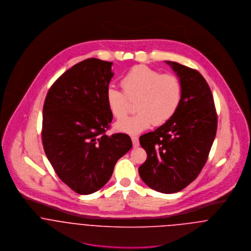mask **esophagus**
<instances>
[{
  "label": "esophagus",
  "instance_id": "34e87169",
  "mask_svg": "<svg viewBox=\"0 0 251 251\" xmlns=\"http://www.w3.org/2000/svg\"><path fill=\"white\" fill-rule=\"evenodd\" d=\"M131 140H132V144L134 148L139 147V138L137 136H131Z\"/></svg>",
  "mask_w": 251,
  "mask_h": 251
}]
</instances>
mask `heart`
I'll return each instance as SVG.
<instances>
[{
    "mask_svg": "<svg viewBox=\"0 0 251 251\" xmlns=\"http://www.w3.org/2000/svg\"><path fill=\"white\" fill-rule=\"evenodd\" d=\"M123 91L109 86L105 100L111 115L122 120L130 111V100H136L138 112L116 125L119 131L138 134L151 125L162 126L174 117L182 97L179 78L150 67H133L122 79Z\"/></svg>",
    "mask_w": 251,
    "mask_h": 251,
    "instance_id": "heart-1",
    "label": "heart"
}]
</instances>
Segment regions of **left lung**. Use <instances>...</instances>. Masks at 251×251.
Masks as SVG:
<instances>
[{
	"label": "left lung",
	"instance_id": "1",
	"mask_svg": "<svg viewBox=\"0 0 251 251\" xmlns=\"http://www.w3.org/2000/svg\"><path fill=\"white\" fill-rule=\"evenodd\" d=\"M182 86L179 109L172 119L140 136L147 159L139 175L151 189L175 193L196 179L204 167L217 128L211 89L195 70L165 61Z\"/></svg>",
	"mask_w": 251,
	"mask_h": 251
}]
</instances>
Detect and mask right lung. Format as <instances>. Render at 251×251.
Masks as SVG:
<instances>
[{
    "mask_svg": "<svg viewBox=\"0 0 251 251\" xmlns=\"http://www.w3.org/2000/svg\"><path fill=\"white\" fill-rule=\"evenodd\" d=\"M112 65L96 58L76 64L56 80L44 101L45 154L58 177L79 194L100 189L132 147L127 134L105 133L113 119L105 100Z\"/></svg>",
    "mask_w": 251,
    "mask_h": 251,
    "instance_id": "add662e5",
    "label": "right lung"
}]
</instances>
